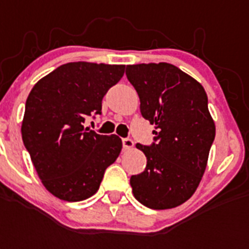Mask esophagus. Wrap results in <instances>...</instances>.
<instances>
[{
    "mask_svg": "<svg viewBox=\"0 0 249 249\" xmlns=\"http://www.w3.org/2000/svg\"><path fill=\"white\" fill-rule=\"evenodd\" d=\"M133 146H134V142L130 138H123V147L125 150H130V148H133Z\"/></svg>",
    "mask_w": 249,
    "mask_h": 249,
    "instance_id": "obj_1",
    "label": "esophagus"
}]
</instances>
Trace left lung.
Here are the masks:
<instances>
[{
    "mask_svg": "<svg viewBox=\"0 0 249 249\" xmlns=\"http://www.w3.org/2000/svg\"><path fill=\"white\" fill-rule=\"evenodd\" d=\"M125 73L138 93L142 116L155 126L152 144H136L147 165L130 177L133 195L151 209L178 207L200 183L216 136L207 93L169 63L133 64Z\"/></svg>",
    "mask_w": 249,
    "mask_h": 249,
    "instance_id": "left-lung-1",
    "label": "left lung"
}]
</instances>
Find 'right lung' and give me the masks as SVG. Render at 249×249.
<instances>
[{"label":"right lung","instance_id":"obj_1","mask_svg":"<svg viewBox=\"0 0 249 249\" xmlns=\"http://www.w3.org/2000/svg\"><path fill=\"white\" fill-rule=\"evenodd\" d=\"M123 64H62L31 90L21 138L42 185L54 196L80 201L97 193L105 170L120 155L121 140L84 128L101 115L102 99L124 75Z\"/></svg>","mask_w":249,"mask_h":249}]
</instances>
